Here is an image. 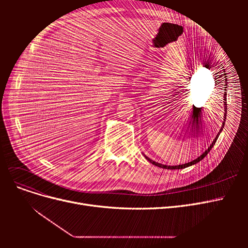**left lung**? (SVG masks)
I'll return each mask as SVG.
<instances>
[{
  "instance_id": "left-lung-1",
  "label": "left lung",
  "mask_w": 248,
  "mask_h": 248,
  "mask_svg": "<svg viewBox=\"0 0 248 248\" xmlns=\"http://www.w3.org/2000/svg\"><path fill=\"white\" fill-rule=\"evenodd\" d=\"M220 69H222V68H220ZM222 71H223V74H221L220 77H222V78H224V94H223V100H224V102H223V104H224V119H223V122H222V125H221V128H220V130H219V132L217 133V136H216V138L213 140V141H212V144L210 145V147H208V149L206 150V151L202 153L200 157H198L197 159H194V160H192V161H190V162H187V163H184V164H179V166H167V164H161V163H158V162H156V161H154V160H152V159H150L149 157H147L145 154H142L145 156V158L148 160V161H150L151 162L152 164H154V166H156V167H158V168H161V169H167V170H180V169H185V168H188V167H190V166H192V164H196V163H198L199 161H201L202 158H204V157L210 152V150H211L212 148H213V146L215 145V142H216V140H217V139H218V136L220 134V132L222 131V129H223V127H224V123H226V118H227V86H228V84H227V81H228V79L226 78H227V74L224 73V69H222ZM220 72V71H219ZM219 72H217V73H219ZM216 74V73H215ZM224 75L225 77H223V76ZM217 77V76H216ZM219 77V78H220Z\"/></svg>"
}]
</instances>
